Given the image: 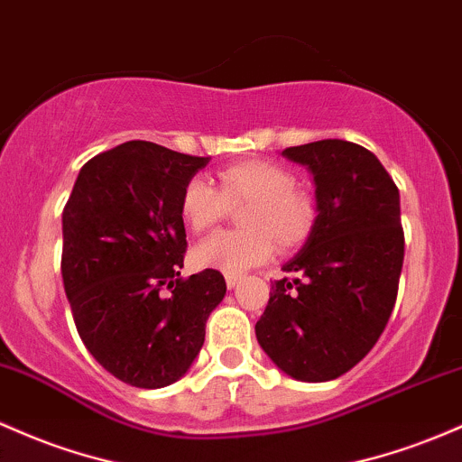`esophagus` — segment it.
<instances>
[{
	"instance_id": "34e87169",
	"label": "esophagus",
	"mask_w": 462,
	"mask_h": 462,
	"mask_svg": "<svg viewBox=\"0 0 462 462\" xmlns=\"http://www.w3.org/2000/svg\"><path fill=\"white\" fill-rule=\"evenodd\" d=\"M239 281H241V276H226L227 289H235L236 285H239Z\"/></svg>"
}]
</instances>
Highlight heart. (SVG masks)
I'll return each instance as SVG.
<instances>
[{
  "instance_id": "1",
  "label": "heart",
  "mask_w": 462,
  "mask_h": 462,
  "mask_svg": "<svg viewBox=\"0 0 462 462\" xmlns=\"http://www.w3.org/2000/svg\"><path fill=\"white\" fill-rule=\"evenodd\" d=\"M245 208L239 215V232H217L192 250L199 267L239 276L281 252L296 250L311 236L318 221V204L307 190L296 189V177L285 166L267 160H245L219 171V189L195 175L180 195V215L192 232L217 226L227 206Z\"/></svg>"
}]
</instances>
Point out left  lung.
I'll return each instance as SVG.
<instances>
[{"instance_id":"obj_1","label":"left lung","mask_w":462,"mask_h":462,"mask_svg":"<svg viewBox=\"0 0 462 462\" xmlns=\"http://www.w3.org/2000/svg\"><path fill=\"white\" fill-rule=\"evenodd\" d=\"M316 184L318 221L282 265L256 322L270 359L300 382H331L366 357L386 328L403 267L399 189L382 162L346 140L289 146Z\"/></svg>"}]
</instances>
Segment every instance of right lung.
<instances>
[{
  "label": "right lung",
  "instance_id": "obj_1",
  "mask_svg": "<svg viewBox=\"0 0 462 462\" xmlns=\"http://www.w3.org/2000/svg\"><path fill=\"white\" fill-rule=\"evenodd\" d=\"M144 140L91 157L63 208L65 293L96 362L135 388H164L199 355L226 296L217 270L181 278L180 195L208 164Z\"/></svg>",
  "mask_w": 462,
  "mask_h": 462
}]
</instances>
